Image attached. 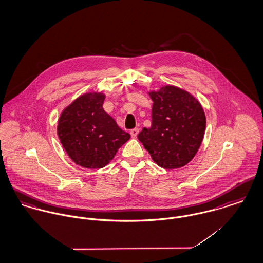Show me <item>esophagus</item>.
Returning a JSON list of instances; mask_svg holds the SVG:
<instances>
[{"label": "esophagus", "mask_w": 263, "mask_h": 263, "mask_svg": "<svg viewBox=\"0 0 263 263\" xmlns=\"http://www.w3.org/2000/svg\"><path fill=\"white\" fill-rule=\"evenodd\" d=\"M138 133H139V129H138V128H134V129H132V130L130 131L131 136H132V137H134V138L138 135Z\"/></svg>", "instance_id": "obj_1"}]
</instances>
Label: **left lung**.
Listing matches in <instances>:
<instances>
[{"mask_svg": "<svg viewBox=\"0 0 263 263\" xmlns=\"http://www.w3.org/2000/svg\"><path fill=\"white\" fill-rule=\"evenodd\" d=\"M148 95L153 101L152 123L138 134V140L158 166L180 168L192 161L204 139V109L192 93L172 85Z\"/></svg>", "mask_w": 263, "mask_h": 263, "instance_id": "left-lung-1", "label": "left lung"}]
</instances>
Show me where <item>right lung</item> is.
<instances>
[{
	"label": "right lung",
	"instance_id": "add662e5",
	"mask_svg": "<svg viewBox=\"0 0 263 263\" xmlns=\"http://www.w3.org/2000/svg\"><path fill=\"white\" fill-rule=\"evenodd\" d=\"M106 95L88 91L81 95L60 114L58 135L69 158L85 168H102L130 139L103 108Z\"/></svg>",
	"mask_w": 263,
	"mask_h": 263
}]
</instances>
